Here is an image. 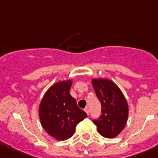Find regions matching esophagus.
<instances>
[{
	"label": "esophagus",
	"instance_id": "34e87169",
	"mask_svg": "<svg viewBox=\"0 0 158 158\" xmlns=\"http://www.w3.org/2000/svg\"><path fill=\"white\" fill-rule=\"evenodd\" d=\"M84 111H85V112L87 113V114H88L89 115V108H85V109H84Z\"/></svg>",
	"mask_w": 158,
	"mask_h": 158
}]
</instances>
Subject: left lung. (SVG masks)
I'll return each mask as SVG.
<instances>
[{
  "label": "left lung",
  "mask_w": 158,
  "mask_h": 158,
  "mask_svg": "<svg viewBox=\"0 0 158 158\" xmlns=\"http://www.w3.org/2000/svg\"><path fill=\"white\" fill-rule=\"evenodd\" d=\"M92 86L101 102L102 114L93 123L102 136L113 138L125 128L128 116V106L123 93L112 81L94 79Z\"/></svg>",
  "instance_id": "obj_1"
}]
</instances>
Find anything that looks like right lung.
<instances>
[{"mask_svg":"<svg viewBox=\"0 0 158 158\" xmlns=\"http://www.w3.org/2000/svg\"><path fill=\"white\" fill-rule=\"evenodd\" d=\"M72 80L55 83L44 95L39 108L41 125L49 135L59 141L69 139L76 125L87 117L71 96Z\"/></svg>","mask_w":158,"mask_h":158,"instance_id":"right-lung-1","label":"right lung"}]
</instances>
